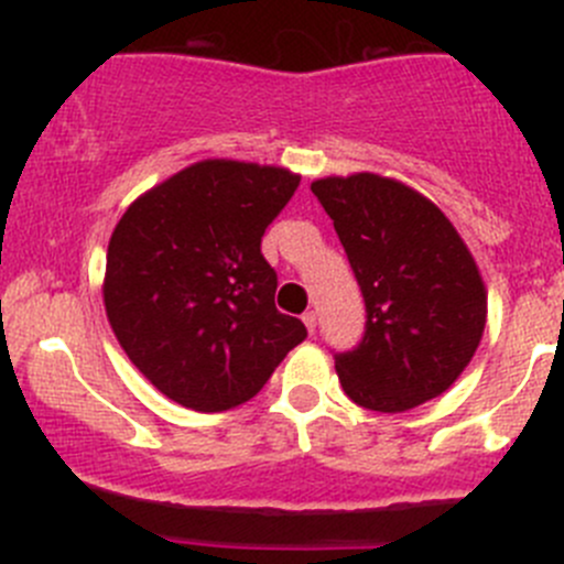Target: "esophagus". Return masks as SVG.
Here are the masks:
<instances>
[{
  "mask_svg": "<svg viewBox=\"0 0 564 564\" xmlns=\"http://www.w3.org/2000/svg\"><path fill=\"white\" fill-rule=\"evenodd\" d=\"M303 324H305V327H308V333L314 335L316 333V311H305Z\"/></svg>",
  "mask_w": 564,
  "mask_h": 564,
  "instance_id": "1",
  "label": "esophagus"
}]
</instances>
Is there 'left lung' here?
Wrapping results in <instances>:
<instances>
[{
	"instance_id": "obj_1",
	"label": "left lung",
	"mask_w": 564,
	"mask_h": 564,
	"mask_svg": "<svg viewBox=\"0 0 564 564\" xmlns=\"http://www.w3.org/2000/svg\"><path fill=\"white\" fill-rule=\"evenodd\" d=\"M311 191L333 218L366 300V333L335 355L344 392L373 412L442 395L475 357L486 286L434 202L379 174L324 176Z\"/></svg>"
}]
</instances>
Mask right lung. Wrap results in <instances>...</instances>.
<instances>
[{"label":"right lung","instance_id":"1","mask_svg":"<svg viewBox=\"0 0 564 564\" xmlns=\"http://www.w3.org/2000/svg\"><path fill=\"white\" fill-rule=\"evenodd\" d=\"M300 176L202 161L135 198L108 242L104 303L135 368L172 401L226 412L250 401L308 329L275 308L264 229Z\"/></svg>","mask_w":564,"mask_h":564}]
</instances>
